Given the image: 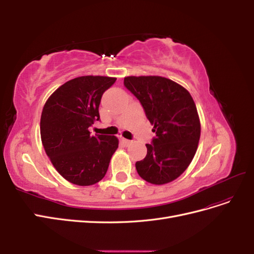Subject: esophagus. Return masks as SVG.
<instances>
[{"instance_id": "34e87169", "label": "esophagus", "mask_w": 254, "mask_h": 254, "mask_svg": "<svg viewBox=\"0 0 254 254\" xmlns=\"http://www.w3.org/2000/svg\"><path fill=\"white\" fill-rule=\"evenodd\" d=\"M122 142L124 143L126 146H128V145L131 144V141H130V140H127V139H124V137H123V139H122Z\"/></svg>"}]
</instances>
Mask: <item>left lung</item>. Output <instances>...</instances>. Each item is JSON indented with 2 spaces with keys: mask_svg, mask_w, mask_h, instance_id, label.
Listing matches in <instances>:
<instances>
[{
  "mask_svg": "<svg viewBox=\"0 0 254 254\" xmlns=\"http://www.w3.org/2000/svg\"><path fill=\"white\" fill-rule=\"evenodd\" d=\"M124 86L139 99L156 136L147 155L135 163L141 178L152 184L171 182L187 170L200 139V121L189 91L161 76H129Z\"/></svg>",
  "mask_w": 254,
  "mask_h": 254,
  "instance_id": "left-lung-1",
  "label": "left lung"
}]
</instances>
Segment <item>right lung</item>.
Here are the masks:
<instances>
[{
  "mask_svg": "<svg viewBox=\"0 0 254 254\" xmlns=\"http://www.w3.org/2000/svg\"><path fill=\"white\" fill-rule=\"evenodd\" d=\"M117 78L81 76L66 81L49 97L40 121L43 147L56 171L76 186L101 181L119 147L118 137L91 135L98 107Z\"/></svg>",
  "mask_w": 254,
  "mask_h": 254,
  "instance_id": "obj_1",
  "label": "right lung"
}]
</instances>
